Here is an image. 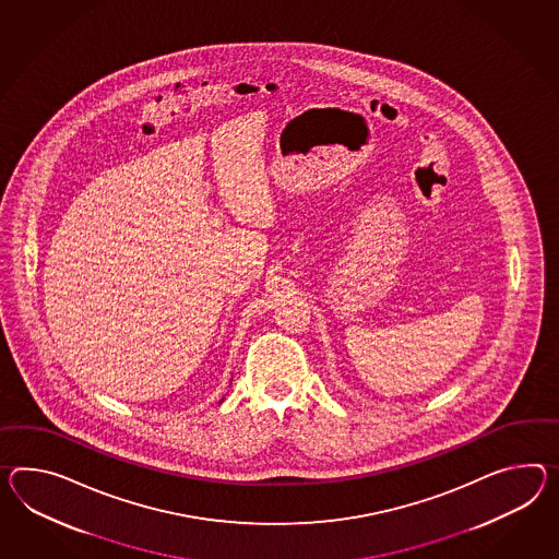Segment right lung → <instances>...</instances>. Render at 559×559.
Instances as JSON below:
<instances>
[{
  "mask_svg": "<svg viewBox=\"0 0 559 559\" xmlns=\"http://www.w3.org/2000/svg\"><path fill=\"white\" fill-rule=\"evenodd\" d=\"M222 400H224V397H222Z\"/></svg>",
  "mask_w": 559,
  "mask_h": 559,
  "instance_id": "obj_1",
  "label": "right lung"
}]
</instances>
